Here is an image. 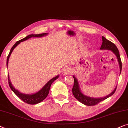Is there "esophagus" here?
<instances>
[{"instance_id":"1","label":"esophagus","mask_w":128,"mask_h":128,"mask_svg":"<svg viewBox=\"0 0 128 128\" xmlns=\"http://www.w3.org/2000/svg\"><path fill=\"white\" fill-rule=\"evenodd\" d=\"M72 68H66L64 69V75H68V74H69L72 73Z\"/></svg>"}]
</instances>
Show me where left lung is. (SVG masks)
Listing matches in <instances>:
<instances>
[{
	"label": "left lung",
	"mask_w": 128,
	"mask_h": 128,
	"mask_svg": "<svg viewBox=\"0 0 128 128\" xmlns=\"http://www.w3.org/2000/svg\"><path fill=\"white\" fill-rule=\"evenodd\" d=\"M102 44L100 49L102 50H109L112 51L116 55V57H117L118 62H119L120 64V73L121 72L122 70V62L121 60V58H120V52L118 51V50L116 47V46L115 45V44L112 42L109 41V40H107L104 37L102 36ZM73 78H74V85L73 86V88H72V92H73V95L76 98V99L80 102L81 103H82V104L86 106H95L98 104V103L106 99L107 98L110 97L112 95H113L114 92H116V88H115V90L112 91V93H111L110 95L108 96H106L104 98H98V99H95V98H92L88 97V96H85L84 95L81 93L80 90L79 88V86L78 84L77 80L74 76H73Z\"/></svg>",
	"instance_id": "8db88e82"
}]
</instances>
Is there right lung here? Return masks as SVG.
Instances as JSON below:
<instances>
[{
	"mask_svg": "<svg viewBox=\"0 0 128 128\" xmlns=\"http://www.w3.org/2000/svg\"><path fill=\"white\" fill-rule=\"evenodd\" d=\"M47 34V33H41V34H30L27 36L26 38H22V39L19 40V41L16 42V44L12 46V49L9 52V54L7 56V64H8V59L9 57H10L11 54H12V51L15 48V47H16V46L18 45L20 42H21L25 41V40H26L28 39V38H32V37H36V38H39V37H42L44 36V35ZM59 77V76H57L53 78H52L51 80H50L48 82L47 84L45 85L43 88H42L40 91H38L37 93L33 94V95H26V94H22L21 92L18 91V90H16L15 89L13 86H12V83H11L10 81V78H9V76L8 75V82L9 86H10L11 90H12V91L14 92V93L16 94V95L18 96V98H20V99H21L22 100L24 101V102L26 103H28V104H36L37 103H38L41 102L43 100H44L47 97V95H48L50 89V86H51L52 83L55 80H56Z\"/></svg>",
	"mask_w": 128,
	"mask_h": 128,
	"instance_id": "1",
	"label": "right lung"
}]
</instances>
